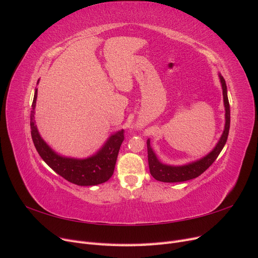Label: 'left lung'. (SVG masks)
<instances>
[{"label":"left lung","mask_w":258,"mask_h":258,"mask_svg":"<svg viewBox=\"0 0 258 258\" xmlns=\"http://www.w3.org/2000/svg\"><path fill=\"white\" fill-rule=\"evenodd\" d=\"M222 88H223V97H224V105H225V129L223 135L220 139V141L214 147V150L208 154L206 157L202 159L195 161L188 165L179 166V167H173V166H167L161 163L157 157H156L155 153L153 152L152 147L150 145V140H147V156H148V166H150V172L152 176L160 182L165 183H175V182H185L188 179L198 177L200 174H202L205 171L212 165L217 158V156L222 152L224 145L227 141L228 134H229V127H230V106L229 101L227 97V87H226V82L224 77L220 75Z\"/></svg>","instance_id":"obj_1"}]
</instances>
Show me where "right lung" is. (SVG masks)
I'll return each mask as SVG.
<instances>
[{"mask_svg": "<svg viewBox=\"0 0 258 258\" xmlns=\"http://www.w3.org/2000/svg\"><path fill=\"white\" fill-rule=\"evenodd\" d=\"M37 89H35L32 111L30 114L31 136L37 153L42 159L54 171L67 181L80 186H92L102 184L110 179L113 175L117 156L120 145L124 139V131L116 132L107 140L105 145L92 157L87 159H73L61 157L50 150L43 139L38 135L34 120V108L36 103Z\"/></svg>", "mask_w": 258, "mask_h": 258, "instance_id": "obj_1", "label": "right lung"}]
</instances>
